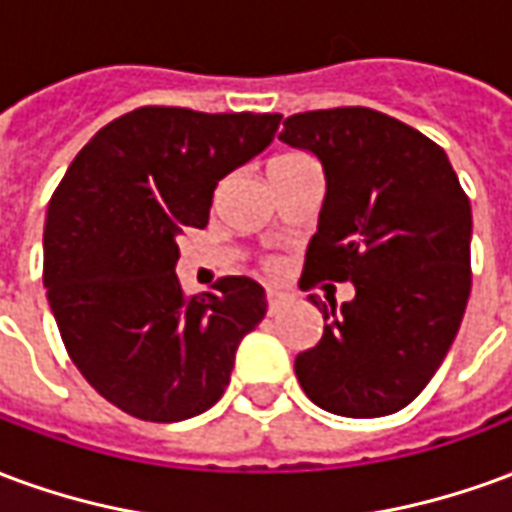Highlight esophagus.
Listing matches in <instances>:
<instances>
[{
  "mask_svg": "<svg viewBox=\"0 0 512 512\" xmlns=\"http://www.w3.org/2000/svg\"><path fill=\"white\" fill-rule=\"evenodd\" d=\"M293 304V296L279 293V290H268V315H279L282 310H288Z\"/></svg>",
  "mask_w": 512,
  "mask_h": 512,
  "instance_id": "obj_1",
  "label": "esophagus"
}]
</instances>
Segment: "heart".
<instances>
[{"instance_id": "heart-1", "label": "heart", "mask_w": 512, "mask_h": 512, "mask_svg": "<svg viewBox=\"0 0 512 512\" xmlns=\"http://www.w3.org/2000/svg\"><path fill=\"white\" fill-rule=\"evenodd\" d=\"M290 158H301L299 153H288V156H279V158H274V161H271V164H279V161H290ZM268 266L274 268L277 266V263H268Z\"/></svg>"}]
</instances>
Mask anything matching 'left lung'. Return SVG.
Here are the masks:
<instances>
[{
    "label": "left lung",
    "instance_id": "1",
    "mask_svg": "<svg viewBox=\"0 0 512 512\" xmlns=\"http://www.w3.org/2000/svg\"><path fill=\"white\" fill-rule=\"evenodd\" d=\"M279 139L326 175L301 290L354 282L356 296L310 301L321 343L296 356L315 406L384 417L425 389L461 329L472 290V208L450 158L417 128L365 106L301 112Z\"/></svg>",
    "mask_w": 512,
    "mask_h": 512
}]
</instances>
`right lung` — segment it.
Wrapping results in <instances>:
<instances>
[{"instance_id": "right-lung-1", "label": "right lung", "mask_w": 512, "mask_h": 512, "mask_svg": "<svg viewBox=\"0 0 512 512\" xmlns=\"http://www.w3.org/2000/svg\"><path fill=\"white\" fill-rule=\"evenodd\" d=\"M282 115L142 106L79 150L49 202L43 285L79 373L147 422L197 417L224 395L266 290L222 277L186 296L178 235L205 227L216 183L263 153Z\"/></svg>"}]
</instances>
